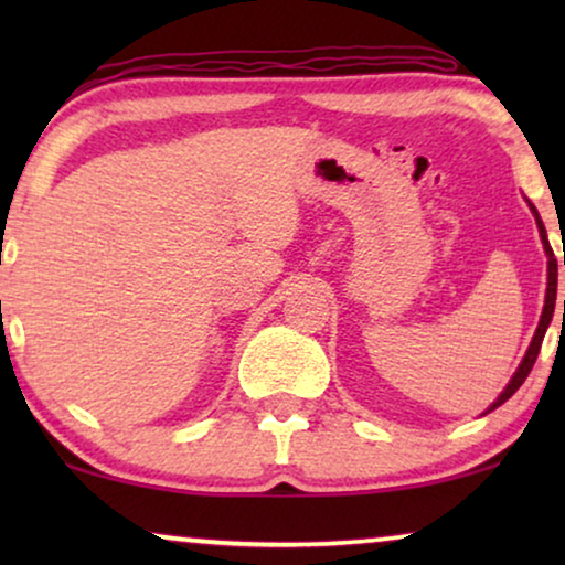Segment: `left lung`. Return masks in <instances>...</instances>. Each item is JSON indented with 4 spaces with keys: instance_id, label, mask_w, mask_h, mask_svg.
<instances>
[{
    "instance_id": "left-lung-1",
    "label": "left lung",
    "mask_w": 565,
    "mask_h": 565,
    "mask_svg": "<svg viewBox=\"0 0 565 565\" xmlns=\"http://www.w3.org/2000/svg\"><path fill=\"white\" fill-rule=\"evenodd\" d=\"M530 207H532V213H535V221H537V228H540V238H543L545 254H547V292H545V308H543V316H540L537 331H535V337H532V344H530L527 354H524L520 370H516L512 381H509L504 393H501V396H499L497 401H493V406L489 408V412H493V408L504 404L507 398H512L514 393H516V388H520V385L524 383V377L530 375V370H532V365H535V360H537V354H540V347H543L545 331H547V327H551V321H553V311H555V292H558V259H555V254H553V249H551V242H547L545 226H543V221H540L535 205H530ZM563 265H565V257H563ZM563 319H565V300H563Z\"/></svg>"
}]
</instances>
